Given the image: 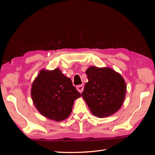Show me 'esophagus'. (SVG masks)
<instances>
[{"label": "esophagus", "mask_w": 155, "mask_h": 155, "mask_svg": "<svg viewBox=\"0 0 155 155\" xmlns=\"http://www.w3.org/2000/svg\"><path fill=\"white\" fill-rule=\"evenodd\" d=\"M77 90L79 91L80 93H82L83 91L84 87H83V85H77Z\"/></svg>", "instance_id": "esophagus-1"}]
</instances>
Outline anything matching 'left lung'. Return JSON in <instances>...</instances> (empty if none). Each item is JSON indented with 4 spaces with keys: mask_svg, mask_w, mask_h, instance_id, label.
I'll use <instances>...</instances> for the list:
<instances>
[{
    "mask_svg": "<svg viewBox=\"0 0 155 155\" xmlns=\"http://www.w3.org/2000/svg\"><path fill=\"white\" fill-rule=\"evenodd\" d=\"M89 81L85 83L82 97L91 114L99 117L115 114L124 101L127 86L124 78L109 68H89Z\"/></svg>",
    "mask_w": 155,
    "mask_h": 155,
    "instance_id": "left-lung-1",
    "label": "left lung"
}]
</instances>
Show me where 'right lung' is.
<instances>
[{
  "instance_id": "obj_1",
  "label": "right lung",
  "mask_w": 155,
  "mask_h": 155,
  "mask_svg": "<svg viewBox=\"0 0 155 155\" xmlns=\"http://www.w3.org/2000/svg\"><path fill=\"white\" fill-rule=\"evenodd\" d=\"M31 92L33 103L40 114L58 122L69 116L74 101L81 96L71 79L59 69L40 71L33 83Z\"/></svg>"
}]
</instances>
